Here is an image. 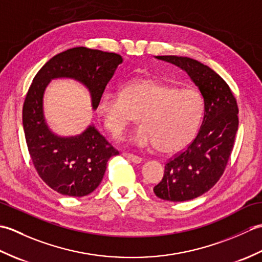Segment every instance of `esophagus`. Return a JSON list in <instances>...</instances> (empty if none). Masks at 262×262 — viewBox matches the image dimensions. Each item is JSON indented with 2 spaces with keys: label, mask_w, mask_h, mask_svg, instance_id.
Wrapping results in <instances>:
<instances>
[{
  "label": "esophagus",
  "mask_w": 262,
  "mask_h": 262,
  "mask_svg": "<svg viewBox=\"0 0 262 262\" xmlns=\"http://www.w3.org/2000/svg\"><path fill=\"white\" fill-rule=\"evenodd\" d=\"M122 157H125L126 159H128V160L132 161V162H134V163H141L142 162V158L137 157V155H134V154L124 152V153H122Z\"/></svg>",
  "instance_id": "esophagus-1"
}]
</instances>
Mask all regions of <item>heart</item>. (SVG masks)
I'll return each instance as SVG.
<instances>
[{"label":"heart","mask_w":262,"mask_h":262,"mask_svg":"<svg viewBox=\"0 0 262 262\" xmlns=\"http://www.w3.org/2000/svg\"><path fill=\"white\" fill-rule=\"evenodd\" d=\"M98 111L104 126L120 135L138 117L141 127L132 135L137 146H155L158 152L180 151L191 142L203 117L204 104L193 89H180L153 79H134L120 92L105 90Z\"/></svg>","instance_id":"heart-1"}]
</instances>
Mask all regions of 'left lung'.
<instances>
[{
    "label": "left lung",
    "mask_w": 262,
    "mask_h": 262,
    "mask_svg": "<svg viewBox=\"0 0 262 262\" xmlns=\"http://www.w3.org/2000/svg\"><path fill=\"white\" fill-rule=\"evenodd\" d=\"M186 71L204 98V119L196 138L170 159L157 196L187 202L207 192L224 173L238 127V108L229 84L208 66L182 56H157Z\"/></svg>",
    "instance_id": "8db88e82"
}]
</instances>
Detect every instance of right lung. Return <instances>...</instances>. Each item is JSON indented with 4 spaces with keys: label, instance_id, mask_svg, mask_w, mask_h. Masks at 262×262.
Listing matches in <instances>:
<instances>
[{
    "label": "right lung",
    "instance_id": "1",
    "mask_svg": "<svg viewBox=\"0 0 262 262\" xmlns=\"http://www.w3.org/2000/svg\"><path fill=\"white\" fill-rule=\"evenodd\" d=\"M121 63L118 54L74 47L49 59L33 77L22 108L28 151L39 177L60 194L83 197L96 190L108 160L119 152L93 125L77 136L55 135L43 117L45 89L53 79H74L89 89L97 109L100 96Z\"/></svg>",
    "mask_w": 262,
    "mask_h": 262
}]
</instances>
